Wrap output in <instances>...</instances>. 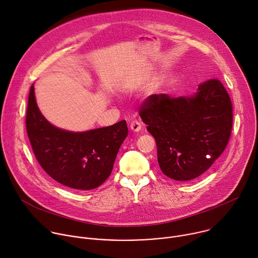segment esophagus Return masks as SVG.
<instances>
[{"instance_id": "obj_1", "label": "esophagus", "mask_w": 258, "mask_h": 258, "mask_svg": "<svg viewBox=\"0 0 258 258\" xmlns=\"http://www.w3.org/2000/svg\"><path fill=\"white\" fill-rule=\"evenodd\" d=\"M130 127H131V130H132L133 132L138 133V132L141 131L142 125H141V123H140L138 120H133V121L131 122V124H130Z\"/></svg>"}]
</instances>
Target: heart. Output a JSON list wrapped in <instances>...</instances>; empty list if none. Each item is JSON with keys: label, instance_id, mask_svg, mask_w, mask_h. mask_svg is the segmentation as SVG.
<instances>
[{"label": "heart", "instance_id": "obj_1", "mask_svg": "<svg viewBox=\"0 0 258 258\" xmlns=\"http://www.w3.org/2000/svg\"><path fill=\"white\" fill-rule=\"evenodd\" d=\"M154 77V73L152 71H148L145 75L139 76L137 78H134L127 83V88L128 89H138L141 87L143 84H145L147 81H151Z\"/></svg>", "mask_w": 258, "mask_h": 258}]
</instances>
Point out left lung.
Here are the masks:
<instances>
[{"instance_id": "1", "label": "left lung", "mask_w": 258, "mask_h": 258, "mask_svg": "<svg viewBox=\"0 0 258 258\" xmlns=\"http://www.w3.org/2000/svg\"><path fill=\"white\" fill-rule=\"evenodd\" d=\"M140 116L155 139L162 172L174 180L204 173L222 155L233 126L231 98L219 80L201 83L192 97L151 95Z\"/></svg>"}]
</instances>
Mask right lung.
Instances as JSON below:
<instances>
[{
	"label": "right lung",
	"mask_w": 258,
	"mask_h": 258,
	"mask_svg": "<svg viewBox=\"0 0 258 258\" xmlns=\"http://www.w3.org/2000/svg\"><path fill=\"white\" fill-rule=\"evenodd\" d=\"M25 123L32 151L43 169L63 186L76 190L95 189L109 177L128 133L125 120L84 133L58 128L41 113L33 86Z\"/></svg>",
	"instance_id": "obj_1"
}]
</instances>
